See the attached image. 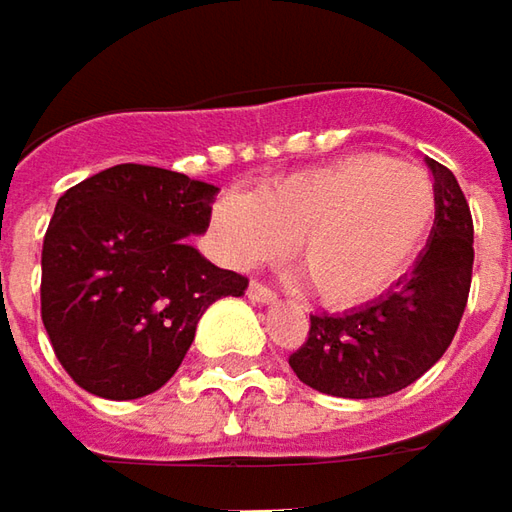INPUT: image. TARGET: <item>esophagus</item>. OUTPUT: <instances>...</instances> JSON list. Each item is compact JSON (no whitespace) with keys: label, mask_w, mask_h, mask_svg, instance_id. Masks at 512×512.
<instances>
[{"label":"esophagus","mask_w":512,"mask_h":512,"mask_svg":"<svg viewBox=\"0 0 512 512\" xmlns=\"http://www.w3.org/2000/svg\"><path fill=\"white\" fill-rule=\"evenodd\" d=\"M248 298L256 304H276V293L270 287H264L259 281H250L248 284Z\"/></svg>","instance_id":"obj_1"}]
</instances>
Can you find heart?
Returning <instances> with one entry per match:
<instances>
[{
  "label": "heart",
  "instance_id": "1",
  "mask_svg": "<svg viewBox=\"0 0 512 512\" xmlns=\"http://www.w3.org/2000/svg\"><path fill=\"white\" fill-rule=\"evenodd\" d=\"M437 214L434 180L389 157H352L293 174L253 197L216 205V236L228 262L250 267L293 239L312 293L329 307L372 301L403 276Z\"/></svg>",
  "mask_w": 512,
  "mask_h": 512
}]
</instances>
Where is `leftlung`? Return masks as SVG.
I'll return each mask as SVG.
<instances>
[{
	"instance_id": "left-lung-1",
	"label": "left lung",
	"mask_w": 512,
	"mask_h": 512,
	"mask_svg": "<svg viewBox=\"0 0 512 512\" xmlns=\"http://www.w3.org/2000/svg\"><path fill=\"white\" fill-rule=\"evenodd\" d=\"M437 191L423 253L389 293L344 315H310V338L290 369L315 392L372 400L400 392L445 355L468 304L473 219L456 177L425 157Z\"/></svg>"
}]
</instances>
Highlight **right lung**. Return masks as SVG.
I'll return each mask as SVG.
<instances>
[{"instance_id": "obj_1", "label": "right lung", "mask_w": 512, "mask_h": 512, "mask_svg": "<svg viewBox=\"0 0 512 512\" xmlns=\"http://www.w3.org/2000/svg\"><path fill=\"white\" fill-rule=\"evenodd\" d=\"M216 185L123 163L72 185L41 248V321L67 375L95 397L137 400L180 369L205 310L248 279L208 262Z\"/></svg>"}]
</instances>
